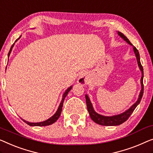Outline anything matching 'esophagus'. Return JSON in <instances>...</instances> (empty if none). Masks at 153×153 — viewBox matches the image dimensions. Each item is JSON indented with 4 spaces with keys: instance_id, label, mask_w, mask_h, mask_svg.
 <instances>
[{
    "instance_id": "esophagus-1",
    "label": "esophagus",
    "mask_w": 153,
    "mask_h": 153,
    "mask_svg": "<svg viewBox=\"0 0 153 153\" xmlns=\"http://www.w3.org/2000/svg\"><path fill=\"white\" fill-rule=\"evenodd\" d=\"M88 80H89V76L88 73L85 71L81 72L79 75V78L77 79V82L83 85H85L88 83Z\"/></svg>"
}]
</instances>
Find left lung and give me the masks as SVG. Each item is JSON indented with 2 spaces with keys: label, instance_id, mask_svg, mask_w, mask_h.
Segmentation results:
<instances>
[{
  "label": "left lung",
  "instance_id": "8db88e82",
  "mask_svg": "<svg viewBox=\"0 0 153 153\" xmlns=\"http://www.w3.org/2000/svg\"><path fill=\"white\" fill-rule=\"evenodd\" d=\"M117 34L121 38H122L126 43L129 44L131 46H132V48H133V51L135 54V56L137 58V64H138V66L139 68V70L141 72V89L140 93L139 94V97L137 101L134 103L133 105H132L130 108H128L127 110H126L125 112H122V113L113 115V116H104V115L100 114L95 111L93 108L92 104L90 101V99L89 97L88 96V94H85V101H86V105H87V109L88 110V112H89L90 118L92 119L93 121H94L95 123H97V124L101 125V126H119L123 123V122L127 120V119L129 118V117L131 115V114L133 112V111L135 109L136 107L139 105V103L141 100V98H142L143 94V69L142 65H141V62H140V56H139V53L138 50H137V48L134 47V46L132 45V44L130 43L129 40L128 39L127 37H126L124 34H122V33L120 32H117Z\"/></svg>",
  "mask_w": 153,
  "mask_h": 153
}]
</instances>
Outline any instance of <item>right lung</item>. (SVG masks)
I'll list each match as a JSON object with an SVG mask.
<instances>
[{
	"label": "right lung",
	"instance_id": "obj_1",
	"mask_svg": "<svg viewBox=\"0 0 153 153\" xmlns=\"http://www.w3.org/2000/svg\"><path fill=\"white\" fill-rule=\"evenodd\" d=\"M21 36H20L19 39H16V41H15V43H16V41H18V40H19L20 38H21ZM14 43L13 44L12 47H11L10 50V52H9V53H8V58H9V56H10L11 52H12L13 47H14ZM72 88V85L70 86V87L68 88V89L65 90V92L63 93V96H62L61 101L60 104H59L58 109H57L56 112H55L54 114V115H52V116L50 118H49V119H47V120H45V121H41V122H37V123L29 122V121H27L24 120V119H23V121H24V122H25L26 123H27V125L30 126H50V125H51V124H52V123H54L55 122V121H57V119H58L59 118V117H60L61 113V111H62V108H63V101H64V99H65V98L66 97V96H67V95H68V92H69L70 91V90H71Z\"/></svg>",
	"mask_w": 153,
	"mask_h": 153
}]
</instances>
